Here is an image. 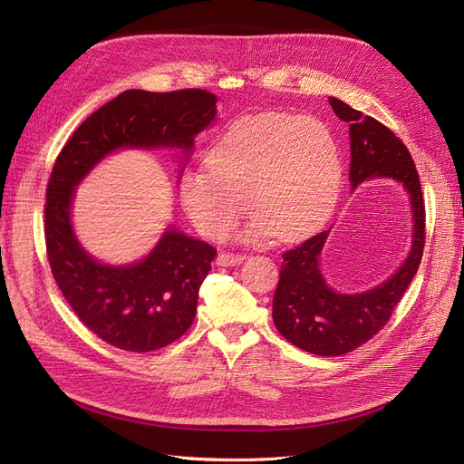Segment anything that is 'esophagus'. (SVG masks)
<instances>
[{"label":"esophagus","instance_id":"1","mask_svg":"<svg viewBox=\"0 0 464 464\" xmlns=\"http://www.w3.org/2000/svg\"><path fill=\"white\" fill-rule=\"evenodd\" d=\"M242 261H244V256L232 254V251H220L217 257V265H222V266H234V265H240Z\"/></svg>","mask_w":464,"mask_h":464}]
</instances>
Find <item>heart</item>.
Here are the masks:
<instances>
[{
	"instance_id": "heart-1",
	"label": "heart",
	"mask_w": 464,
	"mask_h": 464,
	"mask_svg": "<svg viewBox=\"0 0 464 464\" xmlns=\"http://www.w3.org/2000/svg\"><path fill=\"white\" fill-rule=\"evenodd\" d=\"M343 154L315 118L266 111L236 120L179 179V201L203 236H227L244 213L246 236L296 242L329 218L343 188Z\"/></svg>"
}]
</instances>
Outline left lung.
Returning <instances> with one entry per match:
<instances>
[{
  "instance_id": "8db88e82",
  "label": "left lung",
  "mask_w": 464,
  "mask_h": 464,
  "mask_svg": "<svg viewBox=\"0 0 464 464\" xmlns=\"http://www.w3.org/2000/svg\"><path fill=\"white\" fill-rule=\"evenodd\" d=\"M333 111L350 125V181L356 188L368 178H392L412 203V249L387 283L363 294L333 292L319 271V254L329 230H323L283 254L273 298V321L288 343L317 356L353 353L382 331L402 294L411 286L426 244V205L409 149L387 125L339 98Z\"/></svg>"
}]
</instances>
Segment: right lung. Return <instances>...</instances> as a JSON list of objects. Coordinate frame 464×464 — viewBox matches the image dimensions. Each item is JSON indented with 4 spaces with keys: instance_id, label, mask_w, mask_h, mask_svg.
<instances>
[{
    "instance_id": "obj_1",
    "label": "right lung",
    "mask_w": 464,
    "mask_h": 464,
    "mask_svg": "<svg viewBox=\"0 0 464 464\" xmlns=\"http://www.w3.org/2000/svg\"><path fill=\"white\" fill-rule=\"evenodd\" d=\"M218 98L205 89L125 91L82 121L53 162L46 188L44 236L63 298L104 343L152 353L178 341L198 312L199 286L217 249L168 230L137 265L108 266L85 254L69 220L73 189L108 152L121 147H179L215 120Z\"/></svg>"
}]
</instances>
